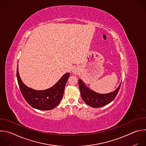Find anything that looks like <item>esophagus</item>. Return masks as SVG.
I'll list each match as a JSON object with an SVG mask.
<instances>
[{
    "mask_svg": "<svg viewBox=\"0 0 146 146\" xmlns=\"http://www.w3.org/2000/svg\"><path fill=\"white\" fill-rule=\"evenodd\" d=\"M73 73H75V74L76 73V71H75V70H73Z\"/></svg>",
    "mask_w": 146,
    "mask_h": 146,
    "instance_id": "esophagus-1",
    "label": "esophagus"
}]
</instances>
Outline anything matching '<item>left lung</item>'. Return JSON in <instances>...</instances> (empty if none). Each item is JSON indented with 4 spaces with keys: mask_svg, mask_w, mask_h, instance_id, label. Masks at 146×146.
Wrapping results in <instances>:
<instances>
[{
    "mask_svg": "<svg viewBox=\"0 0 146 146\" xmlns=\"http://www.w3.org/2000/svg\"><path fill=\"white\" fill-rule=\"evenodd\" d=\"M78 82L82 100L87 105L94 108L105 106L111 102L117 96L121 84V82L114 91L108 94H99L89 88L81 79Z\"/></svg>",
    "mask_w": 146,
    "mask_h": 146,
    "instance_id": "8db88e82",
    "label": "left lung"
}]
</instances>
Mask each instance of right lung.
<instances>
[{
  "label": "right lung",
  "mask_w": 146,
  "mask_h": 146,
  "mask_svg": "<svg viewBox=\"0 0 146 146\" xmlns=\"http://www.w3.org/2000/svg\"><path fill=\"white\" fill-rule=\"evenodd\" d=\"M70 73L62 76L51 87L44 90H36L27 86L21 78L17 65V78L18 86L27 103L32 108L40 110H50L60 103Z\"/></svg>",
  "instance_id": "obj_1"
}]
</instances>
